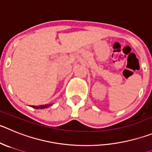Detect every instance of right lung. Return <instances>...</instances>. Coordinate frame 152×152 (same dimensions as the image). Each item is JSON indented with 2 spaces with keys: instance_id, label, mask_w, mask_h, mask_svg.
<instances>
[{
  "instance_id": "1",
  "label": "right lung",
  "mask_w": 152,
  "mask_h": 152,
  "mask_svg": "<svg viewBox=\"0 0 152 152\" xmlns=\"http://www.w3.org/2000/svg\"><path fill=\"white\" fill-rule=\"evenodd\" d=\"M50 105H40V106H32L34 108H36V109H42V108H45V107H49Z\"/></svg>"
}]
</instances>
